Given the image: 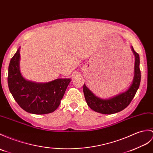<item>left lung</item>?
<instances>
[{
    "mask_svg": "<svg viewBox=\"0 0 153 153\" xmlns=\"http://www.w3.org/2000/svg\"><path fill=\"white\" fill-rule=\"evenodd\" d=\"M135 55L134 77L133 83L130 88L125 93H123L108 100H102L94 95L85 84L83 85V93L85 100L90 108L94 111L102 114H113L118 113L125 109L132 100L135 94L140 87L141 81V71L140 69V55L134 51Z\"/></svg>",
    "mask_w": 153,
    "mask_h": 153,
    "instance_id": "obj_1",
    "label": "left lung"
}]
</instances>
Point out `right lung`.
Listing matches in <instances>:
<instances>
[{"label": "right lung", "instance_id": "obj_1", "mask_svg": "<svg viewBox=\"0 0 153 153\" xmlns=\"http://www.w3.org/2000/svg\"><path fill=\"white\" fill-rule=\"evenodd\" d=\"M19 49L10 60L8 83L10 93L20 107L33 114L50 113L57 108L70 79H57L45 83L25 79L19 72Z\"/></svg>", "mask_w": 153, "mask_h": 153}]
</instances>
